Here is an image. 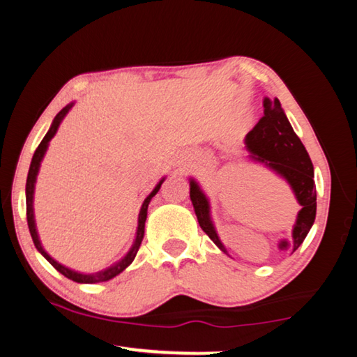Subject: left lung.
<instances>
[{"label":"left lung","mask_w":357,"mask_h":357,"mask_svg":"<svg viewBox=\"0 0 357 357\" xmlns=\"http://www.w3.org/2000/svg\"><path fill=\"white\" fill-rule=\"evenodd\" d=\"M264 114L249 134L244 144L249 155L247 160L259 164L282 178L293 190L294 198L301 204L291 229L293 252L304 243L315 222L317 215V189L313 181V164L309 153L289 124L279 99L263 100ZM190 202L195 209L198 223L204 233L219 249L229 257L227 247L217 234L213 215H211L209 198L197 179L189 178Z\"/></svg>","instance_id":"8db88e82"}]
</instances>
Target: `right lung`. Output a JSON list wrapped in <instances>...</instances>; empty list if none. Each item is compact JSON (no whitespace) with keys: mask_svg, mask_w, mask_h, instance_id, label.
<instances>
[{"mask_svg":"<svg viewBox=\"0 0 357 357\" xmlns=\"http://www.w3.org/2000/svg\"><path fill=\"white\" fill-rule=\"evenodd\" d=\"M75 105V102H70V104L66 105L61 112H59L55 119H53V123L50 126V129L45 134V137L42 138L40 144L36 149V153L33 155V160H31V165H29V172H28V178H26V189H25V195H26V220H28V228H29V233H31V238H33V243L36 245V249L40 253L42 257H44L48 263H50L53 268H55L58 273H61L64 277H68V279L74 280L77 283H99V282H107L113 279V277H116L118 274L123 273V271L128 268V266L132 264V261L135 259V255L138 249H140V244L143 241L144 236V222H146V217H148V206L151 200H153V197L155 195L157 192H159L160 185L164 181L167 179V176H162V179L159 183L155 184V187L153 190L149 192V195L144 198L143 203H142V208H140V213H138V220H137V231H135V238H134V243H132L129 252L126 253V255L118 259L116 263H113L112 266H108V268L98 271V273H91V274H84V273H78L75 269H70L68 266L61 264L59 261H56L55 258L50 257L47 253V250L44 249V245L40 243V238H39V233H38V227H36V219H34V189H36V181H38V174L40 170V164L42 160H44L45 153L48 149V144H50L52 138L56 135V132L59 129V124L63 123V119L66 118V114L70 112V108Z\"/></svg>","mask_w":357,"mask_h":357,"instance_id":"right-lung-1","label":"right lung"}]
</instances>
